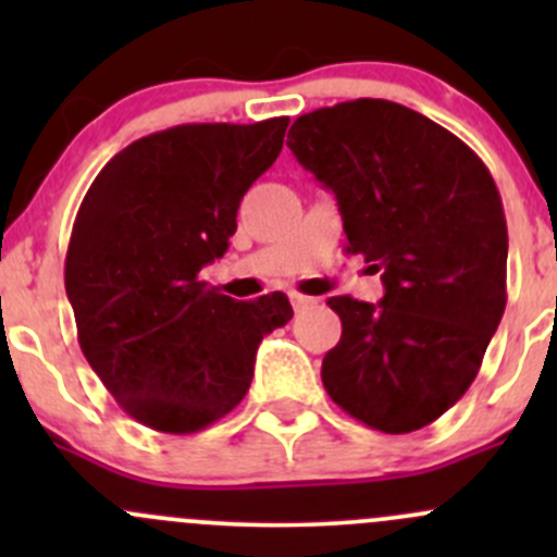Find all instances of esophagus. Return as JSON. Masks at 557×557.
I'll use <instances>...</instances> for the list:
<instances>
[{
    "label": "esophagus",
    "instance_id": "1",
    "mask_svg": "<svg viewBox=\"0 0 557 557\" xmlns=\"http://www.w3.org/2000/svg\"><path fill=\"white\" fill-rule=\"evenodd\" d=\"M290 305H294V310H307V307L318 305V299H312V296H305V294H290Z\"/></svg>",
    "mask_w": 557,
    "mask_h": 557
}]
</instances>
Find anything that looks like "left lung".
<instances>
[{
  "instance_id": "obj_1",
  "label": "left lung",
  "mask_w": 557,
  "mask_h": 557,
  "mask_svg": "<svg viewBox=\"0 0 557 557\" xmlns=\"http://www.w3.org/2000/svg\"><path fill=\"white\" fill-rule=\"evenodd\" d=\"M288 148L336 196L377 305L334 296L329 396L383 434L434 423L469 391L507 307V218L480 156L431 117L356 99L296 117Z\"/></svg>"
}]
</instances>
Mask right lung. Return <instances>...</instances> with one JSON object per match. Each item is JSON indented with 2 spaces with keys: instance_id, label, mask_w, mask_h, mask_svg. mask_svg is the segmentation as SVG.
Here are the masks:
<instances>
[{
  "instance_id": "add662e5",
  "label": "right lung",
  "mask_w": 557,
  "mask_h": 557,
  "mask_svg": "<svg viewBox=\"0 0 557 557\" xmlns=\"http://www.w3.org/2000/svg\"><path fill=\"white\" fill-rule=\"evenodd\" d=\"M285 128L269 117L148 134L107 161L77 210L64 285L81 350L148 429L194 434L232 412L261 339L294 318L280 290L237 301L199 280L228 250Z\"/></svg>"
}]
</instances>
